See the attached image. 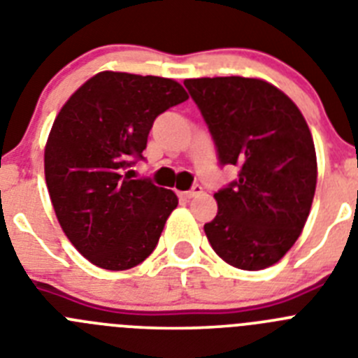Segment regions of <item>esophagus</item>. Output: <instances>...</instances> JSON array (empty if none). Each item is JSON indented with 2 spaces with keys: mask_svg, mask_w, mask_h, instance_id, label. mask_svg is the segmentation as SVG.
Instances as JSON below:
<instances>
[{
  "mask_svg": "<svg viewBox=\"0 0 358 358\" xmlns=\"http://www.w3.org/2000/svg\"><path fill=\"white\" fill-rule=\"evenodd\" d=\"M199 194H202V186L201 185H195L192 189H188V192H181L179 195H181L182 199H194V197H197Z\"/></svg>",
  "mask_w": 358,
  "mask_h": 358,
  "instance_id": "1",
  "label": "esophagus"
}]
</instances>
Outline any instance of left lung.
<instances>
[{
  "label": "left lung",
  "instance_id": "1",
  "mask_svg": "<svg viewBox=\"0 0 358 358\" xmlns=\"http://www.w3.org/2000/svg\"><path fill=\"white\" fill-rule=\"evenodd\" d=\"M217 147L238 179L218 189L217 217L204 226L224 262L260 271L280 262L301 235L317 182L310 129L296 103L260 78L185 80Z\"/></svg>",
  "mask_w": 358,
  "mask_h": 358
}]
</instances>
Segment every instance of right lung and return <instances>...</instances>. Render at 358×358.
<instances>
[{
	"label": "right lung",
	"instance_id": "obj_1",
	"mask_svg": "<svg viewBox=\"0 0 358 358\" xmlns=\"http://www.w3.org/2000/svg\"><path fill=\"white\" fill-rule=\"evenodd\" d=\"M188 100L172 78L102 71L62 106L44 148L59 224L82 256L107 271L136 267L177 208L172 189L131 179L161 113Z\"/></svg>",
	"mask_w": 358,
	"mask_h": 358
}]
</instances>
